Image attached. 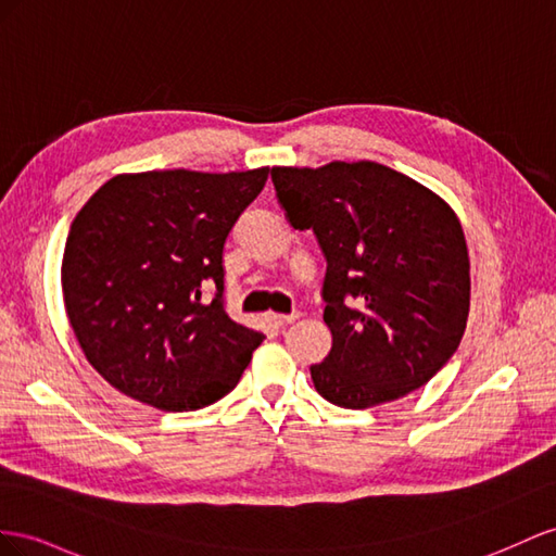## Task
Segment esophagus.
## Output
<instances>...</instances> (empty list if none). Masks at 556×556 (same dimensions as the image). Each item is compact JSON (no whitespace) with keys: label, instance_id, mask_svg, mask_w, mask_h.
Listing matches in <instances>:
<instances>
[{"label":"esophagus","instance_id":"esophagus-1","mask_svg":"<svg viewBox=\"0 0 556 556\" xmlns=\"http://www.w3.org/2000/svg\"><path fill=\"white\" fill-rule=\"evenodd\" d=\"M269 319H273L277 326H289L295 319H301V312H291V315H269Z\"/></svg>","mask_w":556,"mask_h":556}]
</instances>
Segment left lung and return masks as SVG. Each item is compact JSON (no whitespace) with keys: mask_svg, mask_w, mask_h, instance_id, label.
<instances>
[{"mask_svg":"<svg viewBox=\"0 0 556 556\" xmlns=\"http://www.w3.org/2000/svg\"><path fill=\"white\" fill-rule=\"evenodd\" d=\"M279 204L326 255L324 321L333 348L309 366L345 408L394 402L458 350L469 312L463 227L446 202L376 162L273 168Z\"/></svg>","mask_w":556,"mask_h":556,"instance_id":"obj_1","label":"left lung"}]
</instances>
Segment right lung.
Segmentation results:
<instances>
[{
	"instance_id": "1",
	"label": "right lung",
	"mask_w": 556,
	"mask_h": 556,
	"mask_svg": "<svg viewBox=\"0 0 556 556\" xmlns=\"http://www.w3.org/2000/svg\"><path fill=\"white\" fill-rule=\"evenodd\" d=\"M267 174L115 176L77 213L61 269L65 309L112 388L162 410H197L237 386L265 336L225 312L223 253Z\"/></svg>"
}]
</instances>
